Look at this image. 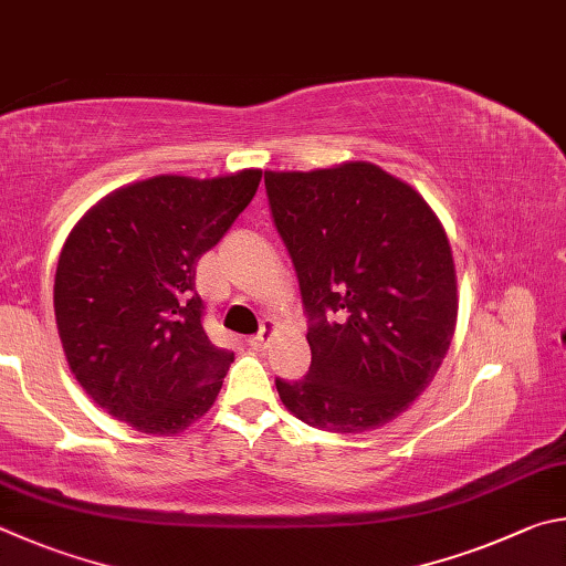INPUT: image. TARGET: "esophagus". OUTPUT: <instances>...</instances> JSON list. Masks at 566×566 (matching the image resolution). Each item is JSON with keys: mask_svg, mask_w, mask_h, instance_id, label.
Masks as SVG:
<instances>
[{"mask_svg": "<svg viewBox=\"0 0 566 566\" xmlns=\"http://www.w3.org/2000/svg\"><path fill=\"white\" fill-rule=\"evenodd\" d=\"M273 333H275V323L273 321H265L263 323V328H261V333L258 335H253L251 340H248V345H251L253 350H263L268 343H271V338H273Z\"/></svg>", "mask_w": 566, "mask_h": 566, "instance_id": "esophagus-1", "label": "esophagus"}]
</instances>
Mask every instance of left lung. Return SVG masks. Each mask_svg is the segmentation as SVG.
<instances>
[{
    "label": "left lung",
    "mask_w": 566,
    "mask_h": 566,
    "mask_svg": "<svg viewBox=\"0 0 566 566\" xmlns=\"http://www.w3.org/2000/svg\"><path fill=\"white\" fill-rule=\"evenodd\" d=\"M277 233L311 318V370L275 388L311 428L398 418L440 370L458 323L448 233L410 184L370 161L265 171Z\"/></svg>",
    "instance_id": "left-lung-1"
}]
</instances>
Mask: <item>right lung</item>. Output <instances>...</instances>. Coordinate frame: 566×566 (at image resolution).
<instances>
[{"mask_svg": "<svg viewBox=\"0 0 566 566\" xmlns=\"http://www.w3.org/2000/svg\"><path fill=\"white\" fill-rule=\"evenodd\" d=\"M261 168L154 176L104 196L62 248L54 315L69 370L98 408L174 438L211 410L233 353L203 331L196 263L251 203Z\"/></svg>", "mask_w": 566, "mask_h": 566, "instance_id": "1", "label": "right lung"}]
</instances>
